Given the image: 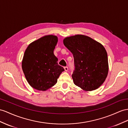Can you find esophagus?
<instances>
[{"label":"esophagus","mask_w":128,"mask_h":128,"mask_svg":"<svg viewBox=\"0 0 128 128\" xmlns=\"http://www.w3.org/2000/svg\"><path fill=\"white\" fill-rule=\"evenodd\" d=\"M64 70H65V71H68V68L67 66H65V67H64Z\"/></svg>","instance_id":"obj_1"}]
</instances>
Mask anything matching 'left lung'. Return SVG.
<instances>
[{
	"mask_svg": "<svg viewBox=\"0 0 128 128\" xmlns=\"http://www.w3.org/2000/svg\"><path fill=\"white\" fill-rule=\"evenodd\" d=\"M63 43L74 56V84L86 91L98 89L109 71L108 54L103 45L83 34L65 38Z\"/></svg>",
	"mask_w": 128,
	"mask_h": 128,
	"instance_id": "1",
	"label": "left lung"
}]
</instances>
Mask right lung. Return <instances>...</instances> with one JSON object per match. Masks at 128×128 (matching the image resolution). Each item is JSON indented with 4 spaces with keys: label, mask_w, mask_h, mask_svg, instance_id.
Returning a JSON list of instances; mask_svg holds the SVG:
<instances>
[{
    "label": "right lung",
    "mask_w": 128,
    "mask_h": 128,
    "mask_svg": "<svg viewBox=\"0 0 128 128\" xmlns=\"http://www.w3.org/2000/svg\"><path fill=\"white\" fill-rule=\"evenodd\" d=\"M58 37L46 35L32 42L26 49L22 66L30 86L39 91H46L54 86L62 72L54 51Z\"/></svg>",
    "instance_id": "right-lung-1"
}]
</instances>
